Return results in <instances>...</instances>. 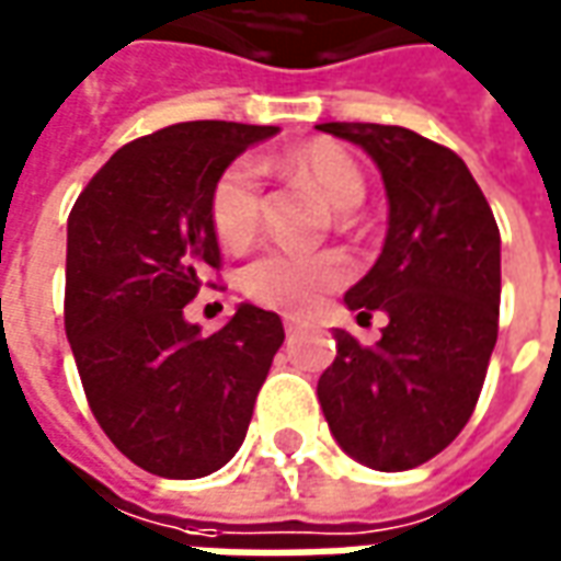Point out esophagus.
<instances>
[{
    "label": "esophagus",
    "instance_id": "obj_1",
    "mask_svg": "<svg viewBox=\"0 0 561 561\" xmlns=\"http://www.w3.org/2000/svg\"><path fill=\"white\" fill-rule=\"evenodd\" d=\"M282 325H285V334H295V331L300 329V322H297V319H285Z\"/></svg>",
    "mask_w": 561,
    "mask_h": 561
}]
</instances>
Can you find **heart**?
<instances>
[{"mask_svg":"<svg viewBox=\"0 0 561 561\" xmlns=\"http://www.w3.org/2000/svg\"><path fill=\"white\" fill-rule=\"evenodd\" d=\"M276 169L297 184L312 186L334 208H353L365 196V174L359 162L334 140H307L288 150ZM208 217L215 236L232 251L249 249L261 232L264 196H261V171L249 159H236L217 174L208 193ZM350 279V264L337 251H282L273 249L254 257L242 270V295L266 310L307 312L322 297L341 288Z\"/></svg>","mask_w":561,"mask_h":561,"instance_id":"b5f03b06","label":"heart"}]
</instances>
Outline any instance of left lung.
<instances>
[{
  "label": "left lung",
  "mask_w": 561,
  "mask_h": 561,
  "mask_svg": "<svg viewBox=\"0 0 561 561\" xmlns=\"http://www.w3.org/2000/svg\"><path fill=\"white\" fill-rule=\"evenodd\" d=\"M380 169L390 227L346 307L390 325L375 346L334 331L337 356L319 377L334 439L371 470L421 467L457 439L485 383L501 316V230L455 150L375 122H325Z\"/></svg>",
  "instance_id": "8db88e82"
}]
</instances>
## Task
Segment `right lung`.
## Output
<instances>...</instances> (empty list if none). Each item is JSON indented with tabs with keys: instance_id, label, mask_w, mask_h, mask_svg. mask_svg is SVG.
<instances>
[{
	"instance_id": "add662e5",
	"label": "right lung",
	"mask_w": 561,
	"mask_h": 561,
	"mask_svg": "<svg viewBox=\"0 0 561 561\" xmlns=\"http://www.w3.org/2000/svg\"><path fill=\"white\" fill-rule=\"evenodd\" d=\"M276 131L178 122L113 152L72 205L64 291L72 359L94 421L152 476L199 479L239 451L285 341L279 316L251 304L208 337L184 319L220 270L208 217L217 174Z\"/></svg>"
}]
</instances>
